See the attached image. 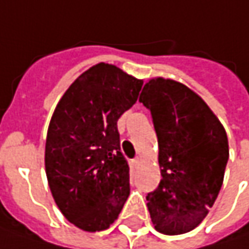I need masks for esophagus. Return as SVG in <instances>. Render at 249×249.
Instances as JSON below:
<instances>
[{
  "mask_svg": "<svg viewBox=\"0 0 249 249\" xmlns=\"http://www.w3.org/2000/svg\"><path fill=\"white\" fill-rule=\"evenodd\" d=\"M140 163H141V159H140V157H136L134 159H131V165L134 167L140 166Z\"/></svg>",
  "mask_w": 249,
  "mask_h": 249,
  "instance_id": "esophagus-1",
  "label": "esophagus"
}]
</instances>
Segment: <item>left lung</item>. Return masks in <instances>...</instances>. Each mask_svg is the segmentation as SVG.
Instances as JSON below:
<instances>
[{
  "label": "left lung",
  "instance_id": "8db88e82",
  "mask_svg": "<svg viewBox=\"0 0 249 249\" xmlns=\"http://www.w3.org/2000/svg\"><path fill=\"white\" fill-rule=\"evenodd\" d=\"M140 102L152 116L162 176L147 196L151 220L163 234H183L215 204L229 160L227 134L202 98L181 83L152 79Z\"/></svg>",
  "mask_w": 249,
  "mask_h": 249
}]
</instances>
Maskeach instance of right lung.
<instances>
[{
    "label": "right lung",
    "mask_w": 249,
    "mask_h": 249,
    "mask_svg": "<svg viewBox=\"0 0 249 249\" xmlns=\"http://www.w3.org/2000/svg\"><path fill=\"white\" fill-rule=\"evenodd\" d=\"M141 87L142 80L98 63L72 83L55 108L45 142L47 178L63 216L82 230L108 229L129 196L118 120Z\"/></svg>",
    "instance_id": "obj_1"
}]
</instances>
